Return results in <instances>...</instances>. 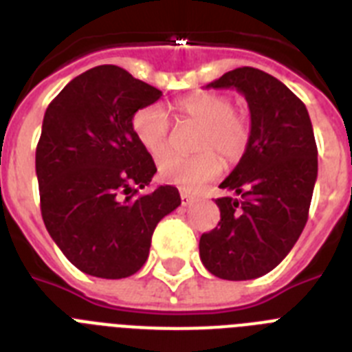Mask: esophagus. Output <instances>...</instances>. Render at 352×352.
I'll use <instances>...</instances> for the list:
<instances>
[{"mask_svg":"<svg viewBox=\"0 0 352 352\" xmlns=\"http://www.w3.org/2000/svg\"><path fill=\"white\" fill-rule=\"evenodd\" d=\"M180 200H182V206L188 207V206H191V204H193L195 198L191 197V195H189V193H184V191H180Z\"/></svg>","mask_w":352,"mask_h":352,"instance_id":"obj_1","label":"esophagus"}]
</instances>
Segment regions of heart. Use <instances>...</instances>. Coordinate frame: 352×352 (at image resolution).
<instances>
[{"label": "heart", "mask_w": 352, "mask_h": 352, "mask_svg": "<svg viewBox=\"0 0 352 352\" xmlns=\"http://www.w3.org/2000/svg\"><path fill=\"white\" fill-rule=\"evenodd\" d=\"M177 109L184 118L201 125L198 151H218L227 161H237L244 154L252 129L248 118L234 109L230 97L200 91L177 100ZM133 131L143 148L157 157L168 148L172 120L161 104H148L134 113ZM221 170V159L214 152L166 154L159 161L161 179L184 189H198L219 177Z\"/></svg>", "instance_id": "heart-1"}]
</instances>
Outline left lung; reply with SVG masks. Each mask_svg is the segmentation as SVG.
Listing matches in <instances>:
<instances>
[{
	"mask_svg": "<svg viewBox=\"0 0 352 352\" xmlns=\"http://www.w3.org/2000/svg\"><path fill=\"white\" fill-rule=\"evenodd\" d=\"M235 88L250 108L252 134L239 164L219 188L221 219L201 234L200 258L223 280H253L273 271L308 219L317 180V145L307 106L276 78L239 67L207 85Z\"/></svg>",
	"mask_w": 352,
	"mask_h": 352,
	"instance_id": "left-lung-1",
	"label": "left lung"
}]
</instances>
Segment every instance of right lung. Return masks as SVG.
Instances as JSON below:
<instances>
[{
	"label": "right lung",
	"mask_w": 352,
	"mask_h": 352,
	"mask_svg": "<svg viewBox=\"0 0 352 352\" xmlns=\"http://www.w3.org/2000/svg\"><path fill=\"white\" fill-rule=\"evenodd\" d=\"M163 91L117 65L79 74L45 109L35 168L42 219L79 271L118 280L142 269L157 223L180 206L179 189L159 186L136 140L133 117Z\"/></svg>",
	"instance_id": "right-lung-1"
}]
</instances>
